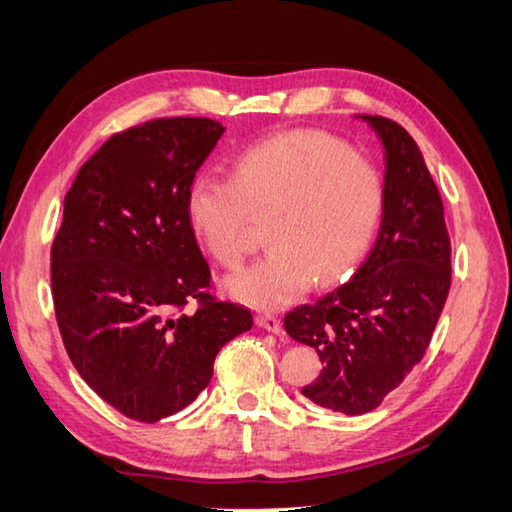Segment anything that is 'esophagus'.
<instances>
[{"mask_svg":"<svg viewBox=\"0 0 512 512\" xmlns=\"http://www.w3.org/2000/svg\"><path fill=\"white\" fill-rule=\"evenodd\" d=\"M255 322H257V327H262V329L271 331V333H280L282 331L280 318H275V315H271V313H259L257 318H255Z\"/></svg>","mask_w":512,"mask_h":512,"instance_id":"34e87169","label":"esophagus"}]
</instances>
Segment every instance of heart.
Segmentation results:
<instances>
[{
  "instance_id": "obj_1",
  "label": "heart",
  "mask_w": 512,
  "mask_h": 512,
  "mask_svg": "<svg viewBox=\"0 0 512 512\" xmlns=\"http://www.w3.org/2000/svg\"><path fill=\"white\" fill-rule=\"evenodd\" d=\"M185 206L201 244L232 271L253 253L255 221H268V255L226 286L257 309H280L313 280L336 284L358 266L383 217L385 185L345 143L295 129L241 150L230 179L194 176Z\"/></svg>"
}]
</instances>
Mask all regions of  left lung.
Returning <instances> with one entry per match:
<instances>
[{"mask_svg": "<svg viewBox=\"0 0 512 512\" xmlns=\"http://www.w3.org/2000/svg\"><path fill=\"white\" fill-rule=\"evenodd\" d=\"M362 120L385 147L378 239L353 280L284 318L288 336L324 365L302 394L349 416L376 410L421 362L452 277L443 201L416 141L389 118Z\"/></svg>", "mask_w": 512, "mask_h": 512, "instance_id": "left-lung-1", "label": "left lung"}]
</instances>
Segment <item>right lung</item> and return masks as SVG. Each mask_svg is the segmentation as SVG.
<instances>
[{
  "label": "right lung",
  "instance_id": "add662e5",
  "mask_svg": "<svg viewBox=\"0 0 512 512\" xmlns=\"http://www.w3.org/2000/svg\"><path fill=\"white\" fill-rule=\"evenodd\" d=\"M224 125L156 118L114 134L80 167L51 246V291L73 367L120 414L156 423L188 407L219 349L253 327L208 293L188 188ZM190 301L198 309L183 312Z\"/></svg>",
  "mask_w": 512,
  "mask_h": 512
}]
</instances>
